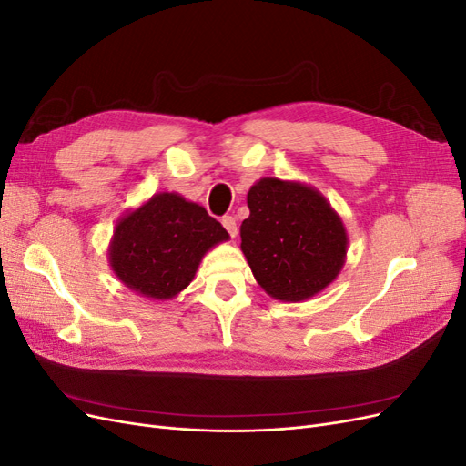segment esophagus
Segmentation results:
<instances>
[{
    "mask_svg": "<svg viewBox=\"0 0 466 466\" xmlns=\"http://www.w3.org/2000/svg\"><path fill=\"white\" fill-rule=\"evenodd\" d=\"M221 223H223V228L228 229V233L235 238V237H237V221H235V218L225 216V218L221 219Z\"/></svg>",
    "mask_w": 466,
    "mask_h": 466,
    "instance_id": "34e87169",
    "label": "esophagus"
}]
</instances>
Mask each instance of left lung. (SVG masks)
I'll return each mask as SVG.
<instances>
[{"label": "left lung", "mask_w": 466, "mask_h": 466, "mask_svg": "<svg viewBox=\"0 0 466 466\" xmlns=\"http://www.w3.org/2000/svg\"><path fill=\"white\" fill-rule=\"evenodd\" d=\"M247 204L250 216L241 223V250L272 299H311L342 272L348 233L317 188L264 177L250 187Z\"/></svg>", "instance_id": "obj_1"}]
</instances>
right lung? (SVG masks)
I'll list each match as a JSON object with an SVG mask.
<instances>
[{
  "label": "right lung",
  "instance_id": "add662e5",
  "mask_svg": "<svg viewBox=\"0 0 466 466\" xmlns=\"http://www.w3.org/2000/svg\"><path fill=\"white\" fill-rule=\"evenodd\" d=\"M223 241L229 233L204 206L177 192H157L116 221L108 264L124 288L167 301L190 286L206 252Z\"/></svg>",
  "mask_w": 466,
  "mask_h": 466
}]
</instances>
